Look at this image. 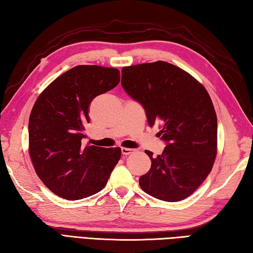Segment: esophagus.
Wrapping results in <instances>:
<instances>
[{
	"instance_id": "esophagus-1",
	"label": "esophagus",
	"mask_w": 253,
	"mask_h": 253,
	"mask_svg": "<svg viewBox=\"0 0 253 253\" xmlns=\"http://www.w3.org/2000/svg\"><path fill=\"white\" fill-rule=\"evenodd\" d=\"M133 151H135V150L130 149V148H122V153L124 155H129V154L133 153Z\"/></svg>"
}]
</instances>
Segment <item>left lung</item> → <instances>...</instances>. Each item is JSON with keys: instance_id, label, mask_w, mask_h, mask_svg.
Here are the masks:
<instances>
[{"instance_id": "obj_1", "label": "left lung", "mask_w": 253, "mask_h": 253, "mask_svg": "<svg viewBox=\"0 0 253 253\" xmlns=\"http://www.w3.org/2000/svg\"><path fill=\"white\" fill-rule=\"evenodd\" d=\"M122 85L140 102L148 123L160 124L168 142L140 176L141 189L160 200L177 202L195 192L211 173L217 153V118L207 89L184 69L163 61L126 66Z\"/></svg>"}]
</instances>
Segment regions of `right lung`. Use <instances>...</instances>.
I'll return each instance as SVG.
<instances>
[{"label":"right lung","mask_w":253,"mask_h":253,"mask_svg":"<svg viewBox=\"0 0 253 253\" xmlns=\"http://www.w3.org/2000/svg\"><path fill=\"white\" fill-rule=\"evenodd\" d=\"M120 80L116 68L79 65L38 96L29 116L28 151L38 177L56 196L80 200L101 191L120 161L121 148L82 143L91 101Z\"/></svg>","instance_id":"1"}]
</instances>
